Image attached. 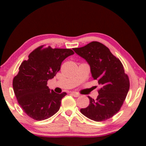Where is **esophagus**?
Returning <instances> with one entry per match:
<instances>
[{"label":"esophagus","mask_w":146,"mask_h":146,"mask_svg":"<svg viewBox=\"0 0 146 146\" xmlns=\"http://www.w3.org/2000/svg\"><path fill=\"white\" fill-rule=\"evenodd\" d=\"M71 94L73 95V96L75 97V98H78V97L80 96V94H79L78 93H75V92H71Z\"/></svg>","instance_id":"obj_1"}]
</instances>
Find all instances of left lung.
<instances>
[{
    "mask_svg": "<svg viewBox=\"0 0 146 146\" xmlns=\"http://www.w3.org/2000/svg\"><path fill=\"white\" fill-rule=\"evenodd\" d=\"M73 50L86 60L92 77L101 86L96 100L88 96L89 105L80 112L95 121L111 118L119 111L130 88V81L123 64L109 48L99 42H91Z\"/></svg>",
    "mask_w": 146,
    "mask_h": 146,
    "instance_id": "8db88e82",
    "label": "left lung"
}]
</instances>
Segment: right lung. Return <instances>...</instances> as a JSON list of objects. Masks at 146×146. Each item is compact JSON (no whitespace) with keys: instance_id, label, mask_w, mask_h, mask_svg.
<instances>
[{"instance_id":"right-lung-1","label":"right lung","mask_w":146,"mask_h":146,"mask_svg":"<svg viewBox=\"0 0 146 146\" xmlns=\"http://www.w3.org/2000/svg\"><path fill=\"white\" fill-rule=\"evenodd\" d=\"M73 54L74 52L70 48H44L42 45L21 63L13 80V88L18 104L31 118L42 121L59 110L62 99L66 93L50 90L47 81L60 71L63 60Z\"/></svg>"}]
</instances>
